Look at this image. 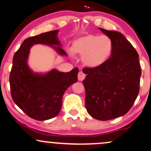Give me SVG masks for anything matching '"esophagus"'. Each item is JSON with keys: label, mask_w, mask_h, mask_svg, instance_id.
<instances>
[{"label": "esophagus", "mask_w": 151, "mask_h": 151, "mask_svg": "<svg viewBox=\"0 0 151 151\" xmlns=\"http://www.w3.org/2000/svg\"><path fill=\"white\" fill-rule=\"evenodd\" d=\"M86 75L84 74V73L83 72V71H80V72L78 73V81H83Z\"/></svg>", "instance_id": "esophagus-1"}]
</instances>
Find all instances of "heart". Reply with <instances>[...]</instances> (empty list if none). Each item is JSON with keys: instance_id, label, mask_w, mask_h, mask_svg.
<instances>
[{"instance_id": "heart-1", "label": "heart", "mask_w": 151, "mask_h": 151, "mask_svg": "<svg viewBox=\"0 0 151 151\" xmlns=\"http://www.w3.org/2000/svg\"><path fill=\"white\" fill-rule=\"evenodd\" d=\"M113 50L114 43L106 35H84L76 39L72 45L73 52L82 55L83 64L91 69L104 65L111 58Z\"/></svg>"}]
</instances>
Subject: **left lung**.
<instances>
[{"label": "left lung", "mask_w": 151, "mask_h": 151, "mask_svg": "<svg viewBox=\"0 0 151 151\" xmlns=\"http://www.w3.org/2000/svg\"><path fill=\"white\" fill-rule=\"evenodd\" d=\"M99 29L112 40V55L101 67L85 68L83 83L88 113L106 121L123 116L132 107L140 90L141 70L137 51L122 34Z\"/></svg>", "instance_id": "left-lung-1"}]
</instances>
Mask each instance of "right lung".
Masks as SVG:
<instances>
[{
    "mask_svg": "<svg viewBox=\"0 0 151 151\" xmlns=\"http://www.w3.org/2000/svg\"><path fill=\"white\" fill-rule=\"evenodd\" d=\"M58 32L50 31L26 39L13 58L9 78L11 96L24 112L36 120L45 121L59 114L65 91L78 81L77 68L68 73L52 69L39 73L28 65L30 49L37 44L50 46L60 55H67L58 40Z\"/></svg>",
    "mask_w": 151,
    "mask_h": 151,
    "instance_id": "obj_1",
    "label": "right lung"
}]
</instances>
